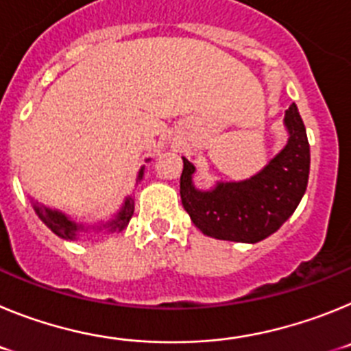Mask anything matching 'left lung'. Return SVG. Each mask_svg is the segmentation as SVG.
<instances>
[{
	"label": "left lung",
	"instance_id": "left-lung-1",
	"mask_svg": "<svg viewBox=\"0 0 351 351\" xmlns=\"http://www.w3.org/2000/svg\"><path fill=\"white\" fill-rule=\"evenodd\" d=\"M288 142L258 173L246 181L216 182L200 191L193 163L182 158L181 200L204 235L255 244L274 234L299 206L309 178V142L295 104L285 112Z\"/></svg>",
	"mask_w": 351,
	"mask_h": 351
}]
</instances>
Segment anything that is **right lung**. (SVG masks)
<instances>
[{
	"label": "right lung",
	"mask_w": 351,
	"mask_h": 351,
	"mask_svg": "<svg viewBox=\"0 0 351 351\" xmlns=\"http://www.w3.org/2000/svg\"><path fill=\"white\" fill-rule=\"evenodd\" d=\"M142 176H144V167H142L141 172H138V181L142 179ZM31 204H33V209H35V213L38 214V218L42 219V221L45 223V225H47L56 235H60L61 239H66V241H75V239L79 237L80 232L84 230L82 225H79V223H75V221H71L66 214L60 213V210L49 209V207L42 206V204L35 202V200H33ZM133 209H135L133 198L126 197L125 204H123V207H121L119 213H117L116 216L110 219V221L105 223V225H101L100 228H105V230L110 232V234H112V232H121L123 228H126V225H128L130 219H132Z\"/></svg>",
	"instance_id": "1"
}]
</instances>
